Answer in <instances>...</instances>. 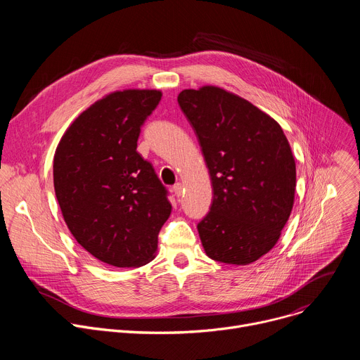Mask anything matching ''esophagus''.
Listing matches in <instances>:
<instances>
[{
	"label": "esophagus",
	"mask_w": 360,
	"mask_h": 360,
	"mask_svg": "<svg viewBox=\"0 0 360 360\" xmlns=\"http://www.w3.org/2000/svg\"><path fill=\"white\" fill-rule=\"evenodd\" d=\"M172 192L179 198L181 196V193H182V184H175L174 186H172Z\"/></svg>",
	"instance_id": "esophagus-1"
}]
</instances>
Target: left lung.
Segmentation results:
<instances>
[{
  "instance_id": "left-lung-1",
  "label": "left lung",
  "mask_w": 360,
  "mask_h": 360,
  "mask_svg": "<svg viewBox=\"0 0 360 360\" xmlns=\"http://www.w3.org/2000/svg\"><path fill=\"white\" fill-rule=\"evenodd\" d=\"M179 107L207 162L214 199L198 232L211 259L249 265L279 240L295 200L296 165L281 125L221 86L184 89Z\"/></svg>"
}]
</instances>
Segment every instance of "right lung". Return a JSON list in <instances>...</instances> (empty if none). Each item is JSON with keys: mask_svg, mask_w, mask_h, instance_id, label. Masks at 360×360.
Listing matches in <instances>:
<instances>
[{"mask_svg": "<svg viewBox=\"0 0 360 360\" xmlns=\"http://www.w3.org/2000/svg\"><path fill=\"white\" fill-rule=\"evenodd\" d=\"M160 89H122L82 111L54 155V189L64 221L94 258L139 268L157 255L158 233L171 215L167 191L136 152L145 118Z\"/></svg>", "mask_w": 360, "mask_h": 360, "instance_id": "right-lung-1", "label": "right lung"}]
</instances>
